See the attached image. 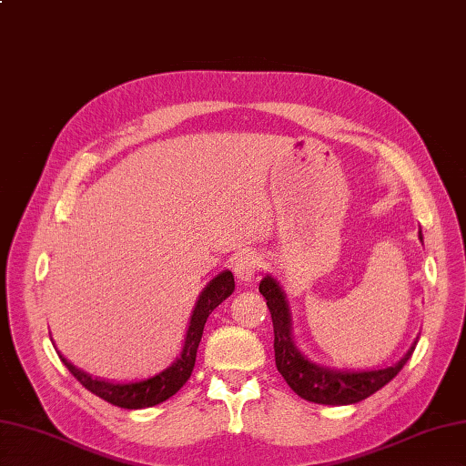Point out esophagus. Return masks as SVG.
I'll return each instance as SVG.
<instances>
[{"mask_svg": "<svg viewBox=\"0 0 466 466\" xmlns=\"http://www.w3.org/2000/svg\"><path fill=\"white\" fill-rule=\"evenodd\" d=\"M260 270V257L255 251H243L235 257L233 272L243 282H251Z\"/></svg>", "mask_w": 466, "mask_h": 466, "instance_id": "34e87169", "label": "esophagus"}]
</instances>
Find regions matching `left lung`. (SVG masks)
I'll return each mask as SVG.
<instances>
[{
  "label": "left lung",
  "instance_id": "1",
  "mask_svg": "<svg viewBox=\"0 0 466 466\" xmlns=\"http://www.w3.org/2000/svg\"><path fill=\"white\" fill-rule=\"evenodd\" d=\"M421 235V231H419ZM258 292L263 294L270 310L272 328H275V361L280 376L287 380L290 390L300 395L302 400L322 405H350L366 400L371 393L381 390L385 383H390L401 368L411 358L415 344L411 350L397 361L395 366L361 371V373H346V371H330L310 364L294 346L290 338V314L285 300V294L279 289L275 279L265 277L260 280Z\"/></svg>",
  "mask_w": 466,
  "mask_h": 466
}]
</instances>
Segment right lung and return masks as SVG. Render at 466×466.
I'll list each match as a JSON object with an SVG mask.
<instances>
[{
	"label": "right lung",
	"mask_w": 466,
	"mask_h": 466,
	"mask_svg": "<svg viewBox=\"0 0 466 466\" xmlns=\"http://www.w3.org/2000/svg\"><path fill=\"white\" fill-rule=\"evenodd\" d=\"M233 290H235V279H233V272L229 270L221 272L219 277H215L209 282L208 289L201 292V297L196 304L194 316H191L184 351H181V356L176 360V364L172 368H167L156 378L138 381V383H124V385L108 383L96 378H90L88 373L75 368L71 361H66V358H63L61 354L59 358L66 366V370H69L90 393H95L96 397L108 401L110 405L122 407V410H144V407L157 405L169 400L174 393H177L181 385L189 380L191 371H194V366H196V354L203 336V326H206L209 314L218 309L225 299H229Z\"/></svg>",
	"instance_id": "add662e5"
}]
</instances>
